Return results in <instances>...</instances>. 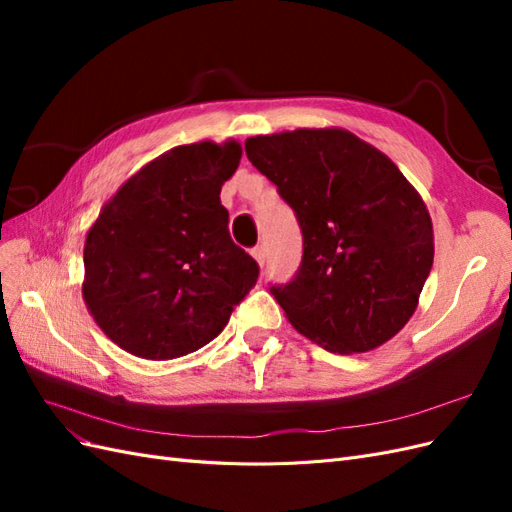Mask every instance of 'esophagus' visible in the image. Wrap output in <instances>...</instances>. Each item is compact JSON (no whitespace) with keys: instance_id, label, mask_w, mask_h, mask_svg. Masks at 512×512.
I'll list each match as a JSON object with an SVG mask.
<instances>
[{"instance_id":"1","label":"esophagus","mask_w":512,"mask_h":512,"mask_svg":"<svg viewBox=\"0 0 512 512\" xmlns=\"http://www.w3.org/2000/svg\"><path fill=\"white\" fill-rule=\"evenodd\" d=\"M252 256L256 258V262L260 267H265V262H267V247L265 245H256L254 250H252Z\"/></svg>"}]
</instances>
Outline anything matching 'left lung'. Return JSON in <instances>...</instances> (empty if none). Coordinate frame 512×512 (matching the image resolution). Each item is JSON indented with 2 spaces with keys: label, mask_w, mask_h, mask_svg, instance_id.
<instances>
[{
  "label": "left lung",
  "mask_w": 512,
  "mask_h": 512,
  "mask_svg": "<svg viewBox=\"0 0 512 512\" xmlns=\"http://www.w3.org/2000/svg\"><path fill=\"white\" fill-rule=\"evenodd\" d=\"M245 153L301 226L299 271L271 286L292 327L339 354L389 342L414 314L433 265L423 198L348 130L254 136Z\"/></svg>",
  "instance_id": "left-lung-1"
}]
</instances>
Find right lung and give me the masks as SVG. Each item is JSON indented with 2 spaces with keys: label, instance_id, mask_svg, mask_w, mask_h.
Masks as SVG:
<instances>
[{
  "label": "right lung",
  "instance_id": "1",
  "mask_svg": "<svg viewBox=\"0 0 512 512\" xmlns=\"http://www.w3.org/2000/svg\"><path fill=\"white\" fill-rule=\"evenodd\" d=\"M241 145L162 153L121 185L85 241L83 299L98 327L134 356L168 361L218 337L258 280L232 243L220 190Z\"/></svg>",
  "mask_w": 512,
  "mask_h": 512
}]
</instances>
